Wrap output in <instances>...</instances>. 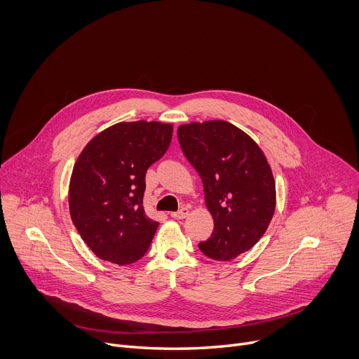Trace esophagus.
I'll use <instances>...</instances> for the list:
<instances>
[{"label":"esophagus","instance_id":"34e87169","mask_svg":"<svg viewBox=\"0 0 359 359\" xmlns=\"http://www.w3.org/2000/svg\"><path fill=\"white\" fill-rule=\"evenodd\" d=\"M173 219H177V220H183V219H186L187 216H189V209L187 208H183V209H180L179 212H175V213H172L170 215Z\"/></svg>","mask_w":359,"mask_h":359}]
</instances>
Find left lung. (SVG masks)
<instances>
[{"label": "left lung", "mask_w": 359, "mask_h": 359, "mask_svg": "<svg viewBox=\"0 0 359 359\" xmlns=\"http://www.w3.org/2000/svg\"><path fill=\"white\" fill-rule=\"evenodd\" d=\"M184 156L197 170L215 230L198 244L208 257L229 262L266 233L276 212V180L267 158L245 132L226 121L177 128Z\"/></svg>", "instance_id": "8db88e82"}]
</instances>
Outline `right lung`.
<instances>
[{"label":"right lung","mask_w":359,"mask_h":359,"mask_svg":"<svg viewBox=\"0 0 359 359\" xmlns=\"http://www.w3.org/2000/svg\"><path fill=\"white\" fill-rule=\"evenodd\" d=\"M172 135V123L119 122L81 151L69 180V213L99 259L126 266L147 251L159 223L143 209L144 175L165 155Z\"/></svg>","instance_id":"obj_1"}]
</instances>
